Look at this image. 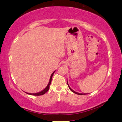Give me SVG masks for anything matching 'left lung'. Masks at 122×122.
Here are the masks:
<instances>
[{"instance_id": "left-lung-1", "label": "left lung", "mask_w": 122, "mask_h": 122, "mask_svg": "<svg viewBox=\"0 0 122 122\" xmlns=\"http://www.w3.org/2000/svg\"><path fill=\"white\" fill-rule=\"evenodd\" d=\"M67 83L68 86V87H69V89L71 90L72 92H73L74 93L76 94H77V95H86V94H82V93H79V92H75V91L73 90L72 89H71V87H70L69 86V84H68V81H67Z\"/></svg>"}]
</instances>
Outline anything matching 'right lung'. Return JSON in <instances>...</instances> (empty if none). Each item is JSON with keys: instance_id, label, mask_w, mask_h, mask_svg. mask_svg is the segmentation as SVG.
Instances as JSON below:
<instances>
[{"instance_id": "right-lung-1", "label": "right lung", "mask_w": 122, "mask_h": 122, "mask_svg": "<svg viewBox=\"0 0 122 122\" xmlns=\"http://www.w3.org/2000/svg\"><path fill=\"white\" fill-rule=\"evenodd\" d=\"M55 71H53V73L51 74V76L50 77V78H49V81L48 82V84H47V86L46 88H45L44 90H41V92H36V93H29V92H25L26 94H29V95H34V96H40V95H44L45 94L46 92H48V90H49V86H50V84L51 83V78H52L53 77V75H54V74Z\"/></svg>"}]
</instances>
